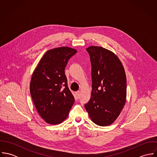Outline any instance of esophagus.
<instances>
[{
  "label": "esophagus",
  "mask_w": 157,
  "mask_h": 157,
  "mask_svg": "<svg viewBox=\"0 0 157 157\" xmlns=\"http://www.w3.org/2000/svg\"><path fill=\"white\" fill-rule=\"evenodd\" d=\"M75 95H76V96H77V97H79V95H80V91H79V90L76 91V92H75Z\"/></svg>",
  "instance_id": "esophagus-1"
}]
</instances>
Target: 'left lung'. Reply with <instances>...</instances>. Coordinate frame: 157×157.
I'll return each mask as SVG.
<instances>
[{
    "instance_id": "left-lung-1",
    "label": "left lung",
    "mask_w": 157,
    "mask_h": 157,
    "mask_svg": "<svg viewBox=\"0 0 157 157\" xmlns=\"http://www.w3.org/2000/svg\"><path fill=\"white\" fill-rule=\"evenodd\" d=\"M86 51L92 67V92L85 107L94 123L108 126L117 118L125 105L124 69L118 57L105 48L92 46Z\"/></svg>"
}]
</instances>
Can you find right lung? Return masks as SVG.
I'll use <instances>...</instances> for the list:
<instances>
[{
	"label": "right lung",
	"instance_id": "1",
	"mask_svg": "<svg viewBox=\"0 0 157 157\" xmlns=\"http://www.w3.org/2000/svg\"><path fill=\"white\" fill-rule=\"evenodd\" d=\"M77 50L60 47L48 51L35 69L30 83V93L40 117L51 124L64 121L74 103L67 86L65 69Z\"/></svg>",
	"mask_w": 157,
	"mask_h": 157
}]
</instances>
